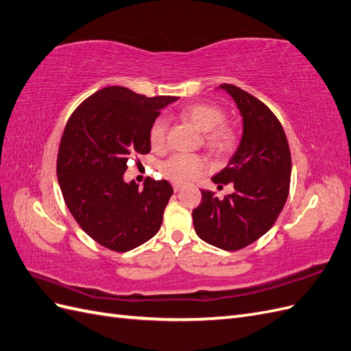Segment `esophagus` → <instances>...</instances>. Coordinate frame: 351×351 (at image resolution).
Listing matches in <instances>:
<instances>
[{"label":"esophagus","mask_w":351,"mask_h":351,"mask_svg":"<svg viewBox=\"0 0 351 351\" xmlns=\"http://www.w3.org/2000/svg\"><path fill=\"white\" fill-rule=\"evenodd\" d=\"M173 189H174V192H178V190L182 189V184H177V183H176V184H173Z\"/></svg>","instance_id":"34e87169"}]
</instances>
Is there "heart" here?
<instances>
[{"label": "heart", "mask_w": 351, "mask_h": 351, "mask_svg": "<svg viewBox=\"0 0 351 351\" xmlns=\"http://www.w3.org/2000/svg\"><path fill=\"white\" fill-rule=\"evenodd\" d=\"M180 114H182L183 119L192 121L200 132H205V145L212 152L224 155L232 151L237 139L236 132L230 125L222 124L226 114L221 108L212 104H192L184 107ZM167 117H156L149 127V133H147L152 149H162L167 142ZM205 169V158L190 154H176L161 165L162 174L176 183L190 182V180L204 173Z\"/></svg>", "instance_id": "1"}]
</instances>
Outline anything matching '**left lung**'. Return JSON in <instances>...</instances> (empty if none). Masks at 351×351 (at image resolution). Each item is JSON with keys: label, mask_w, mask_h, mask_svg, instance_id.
Segmentation results:
<instances>
[{"label": "left lung", "mask_w": 351, "mask_h": 351, "mask_svg": "<svg viewBox=\"0 0 351 351\" xmlns=\"http://www.w3.org/2000/svg\"><path fill=\"white\" fill-rule=\"evenodd\" d=\"M243 117V136L228 165L212 177L234 192L218 199L200 190L193 209L196 234L222 250H240L261 239L277 221L289 197L291 155L281 123L258 98L234 84L222 83Z\"/></svg>", "instance_id": "left-lung-1"}]
</instances>
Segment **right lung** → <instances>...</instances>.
<instances>
[{
  "label": "right lung",
  "instance_id": "right-lung-1",
  "mask_svg": "<svg viewBox=\"0 0 351 351\" xmlns=\"http://www.w3.org/2000/svg\"><path fill=\"white\" fill-rule=\"evenodd\" d=\"M174 101L110 86L84 99L66 124L57 156L61 193L82 230L104 247L129 252L161 228L171 184L147 177L139 187L124 182V171L132 156L149 154V127Z\"/></svg>",
  "mask_w": 351,
  "mask_h": 351
}]
</instances>
